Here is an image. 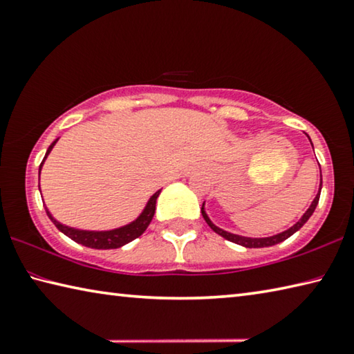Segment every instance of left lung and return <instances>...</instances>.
Here are the masks:
<instances>
[{"label": "left lung", "instance_id": "1", "mask_svg": "<svg viewBox=\"0 0 354 354\" xmlns=\"http://www.w3.org/2000/svg\"><path fill=\"white\" fill-rule=\"evenodd\" d=\"M309 139V136H308ZM310 140V139H309ZM310 145H313V142H310ZM314 148V147H313ZM320 192H322V170H320V187H319V194L315 195V198L310 203V206L308 207V211L301 215V218H299L295 225L290 226L289 230H286L283 232H279V234H274L270 237H245V236H239V234H232V232H227L225 230H221L217 225L212 223V220L209 218V215L206 214V209H205V203H203V207H201V214H203V218L206 220V223L211 226V230L217 232L218 236L225 237L226 241L230 242H234L237 245H242L245 248H266V247H273V245L284 242L286 239H289L292 234H295V232L301 227L306 221L309 220L310 215L314 214L317 205H319V200H320Z\"/></svg>", "mask_w": 354, "mask_h": 354}]
</instances>
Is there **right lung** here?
I'll list each match as a JSON object with an SVG mask.
<instances>
[{"label":"right lung","instance_id":"obj_1","mask_svg":"<svg viewBox=\"0 0 354 354\" xmlns=\"http://www.w3.org/2000/svg\"><path fill=\"white\" fill-rule=\"evenodd\" d=\"M57 140L59 139H56L50 147H48L45 158H44V160H41V164L39 167V176H40L41 167H44L45 160L48 158V154L51 153V149L56 145ZM39 190H40V185H39ZM159 194H160V190H158L156 194L149 196V200L145 205V207H143V211L140 212V215L136 220H133L128 225L113 227V230H107V231H87V230H77V227L67 226V225L61 223V221H57L55 217H53V214L48 211V207L45 205L44 206H45L46 215L50 217L53 223H55V226L59 231L64 232L65 236L70 237L71 241H75L76 243H81V245H84V247L95 248V250H113V248H120V247H123V245L133 242L134 239H137L139 236H142L143 232H145L148 225L151 223V220H153V215L156 211V200H158Z\"/></svg>","mask_w":354,"mask_h":354}]
</instances>
